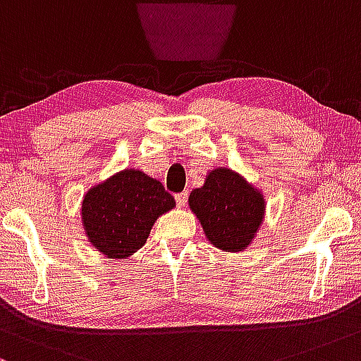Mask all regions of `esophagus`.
<instances>
[{"instance_id":"1","label":"esophagus","mask_w":361,"mask_h":361,"mask_svg":"<svg viewBox=\"0 0 361 361\" xmlns=\"http://www.w3.org/2000/svg\"><path fill=\"white\" fill-rule=\"evenodd\" d=\"M176 201H177V204H179V208H184L185 202H188V192L176 194Z\"/></svg>"}]
</instances>
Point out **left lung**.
<instances>
[{
    "label": "left lung",
    "mask_w": 361,
    "mask_h": 361,
    "mask_svg": "<svg viewBox=\"0 0 361 361\" xmlns=\"http://www.w3.org/2000/svg\"><path fill=\"white\" fill-rule=\"evenodd\" d=\"M189 208L209 244L224 252H242L264 221L262 191L228 167L209 170L204 184L189 194Z\"/></svg>",
    "instance_id": "8db88e82"
}]
</instances>
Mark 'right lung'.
<instances>
[{"label":"right lung","mask_w":361,"mask_h":361,"mask_svg":"<svg viewBox=\"0 0 361 361\" xmlns=\"http://www.w3.org/2000/svg\"><path fill=\"white\" fill-rule=\"evenodd\" d=\"M176 200L160 180L140 169H124L85 192L82 225L93 249L109 259H128L145 244Z\"/></svg>","instance_id":"1"}]
</instances>
